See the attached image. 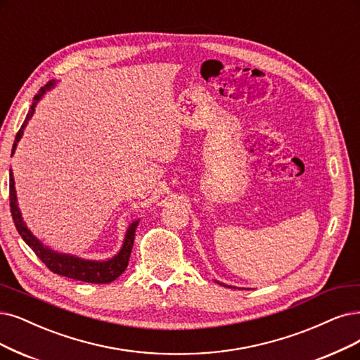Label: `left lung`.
<instances>
[{
	"instance_id": "obj_1",
	"label": "left lung",
	"mask_w": 360,
	"mask_h": 360,
	"mask_svg": "<svg viewBox=\"0 0 360 360\" xmlns=\"http://www.w3.org/2000/svg\"><path fill=\"white\" fill-rule=\"evenodd\" d=\"M217 283H219V282L217 281ZM219 285H222V286H225V288H231V286H227V285H224V283H219Z\"/></svg>"
}]
</instances>
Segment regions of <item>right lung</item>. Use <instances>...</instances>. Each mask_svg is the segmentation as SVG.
I'll list each match as a JSON object with an SVG mask.
<instances>
[{"instance_id": "1", "label": "right lung", "mask_w": 360, "mask_h": 360, "mask_svg": "<svg viewBox=\"0 0 360 360\" xmlns=\"http://www.w3.org/2000/svg\"><path fill=\"white\" fill-rule=\"evenodd\" d=\"M53 86H55V82H49L44 87L39 89L37 95L34 96V102L31 105L30 112L26 114L25 122L15 138L11 154L15 153L18 142L20 141V138L23 135V129L26 127V124H28V120L32 117L38 101L41 99L44 96V93L49 91ZM10 210H11L13 221H15V225H16V230L22 236L25 243L35 252V255L46 264V267L50 271H53L55 274L70 277V278H74V281L87 282V283H111L118 276H122L124 273V270L127 269L130 252L133 248V240H135V231H136V227L139 224V219L133 221L129 225V229L124 236L123 246H122V249H120L117 255H114L112 258L106 259V261H90V259H83V258H78V257L70 255V254H60V252H56V250L50 249L49 246H44L31 233V230L26 227V224L20 214V209L18 206L15 178H13L11 170H10Z\"/></svg>"}]
</instances>
